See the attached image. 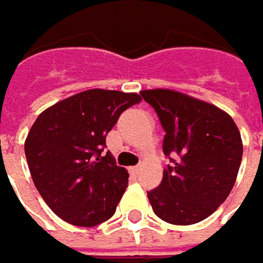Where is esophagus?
I'll return each instance as SVG.
<instances>
[{"mask_svg":"<svg viewBox=\"0 0 263 263\" xmlns=\"http://www.w3.org/2000/svg\"><path fill=\"white\" fill-rule=\"evenodd\" d=\"M142 171L141 166H133V167H130V172H133V174H139Z\"/></svg>","mask_w":263,"mask_h":263,"instance_id":"34e87169","label":"esophagus"}]
</instances>
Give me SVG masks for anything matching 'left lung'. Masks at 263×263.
Returning <instances> with one entry per match:
<instances>
[{"label":"left lung","mask_w":263,"mask_h":263,"mask_svg":"<svg viewBox=\"0 0 263 263\" xmlns=\"http://www.w3.org/2000/svg\"><path fill=\"white\" fill-rule=\"evenodd\" d=\"M142 97L166 132L163 153L174 156L157 189L148 192L161 220L189 226L210 217L234 189L242 159L241 133L229 114L175 89H143Z\"/></svg>","instance_id":"left-lung-1"}]
</instances>
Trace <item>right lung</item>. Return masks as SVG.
Wrapping results in <instances>:
<instances>
[{"label": "right lung", "mask_w": 263, "mask_h": 263, "mask_svg": "<svg viewBox=\"0 0 263 263\" xmlns=\"http://www.w3.org/2000/svg\"><path fill=\"white\" fill-rule=\"evenodd\" d=\"M136 92L86 89L43 110L25 141L35 189L47 206L73 226L92 228L115 214L128 172L102 156L106 136Z\"/></svg>", "instance_id": "obj_1"}]
</instances>
